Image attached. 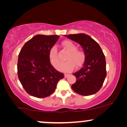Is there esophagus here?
I'll list each match as a JSON object with an SVG mask.
<instances>
[{"label":"esophagus","mask_w":127,"mask_h":127,"mask_svg":"<svg viewBox=\"0 0 127 127\" xmlns=\"http://www.w3.org/2000/svg\"><path fill=\"white\" fill-rule=\"evenodd\" d=\"M68 76H69V74H67V73H65L64 74V77H65V78H67Z\"/></svg>","instance_id":"34e87169"}]
</instances>
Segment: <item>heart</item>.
Here are the masks:
<instances>
[{"mask_svg":"<svg viewBox=\"0 0 127 127\" xmlns=\"http://www.w3.org/2000/svg\"><path fill=\"white\" fill-rule=\"evenodd\" d=\"M63 46L68 53L65 57V62L63 63H60V59L58 55V51L55 46H52L49 52V58L51 63L54 67L62 72H70L73 69L75 64L76 66H81L85 60V54L84 51L76 49L77 46L73 42L70 40H65L62 43Z\"/></svg>","mask_w":127,"mask_h":127,"instance_id":"1","label":"heart"}]
</instances>
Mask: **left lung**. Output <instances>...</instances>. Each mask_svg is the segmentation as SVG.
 <instances>
[{"label":"left lung","instance_id":"obj_1","mask_svg":"<svg viewBox=\"0 0 127 127\" xmlns=\"http://www.w3.org/2000/svg\"><path fill=\"white\" fill-rule=\"evenodd\" d=\"M64 36L81 45L85 54L82 68L73 75L76 81L72 85L75 93L82 95H91L101 88L106 76V59L100 45L84 33Z\"/></svg>","mask_w":127,"mask_h":127}]
</instances>
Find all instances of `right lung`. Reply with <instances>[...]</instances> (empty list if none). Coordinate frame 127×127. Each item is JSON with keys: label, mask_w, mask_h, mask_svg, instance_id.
Segmentation results:
<instances>
[{"label": "right lung", "mask_w": 127, "mask_h": 127, "mask_svg": "<svg viewBox=\"0 0 127 127\" xmlns=\"http://www.w3.org/2000/svg\"><path fill=\"white\" fill-rule=\"evenodd\" d=\"M60 36L37 34L24 45L18 55V79L26 91L33 97L45 98L55 91L64 78L50 63L49 52Z\"/></svg>", "instance_id": "right-lung-1"}]
</instances>
